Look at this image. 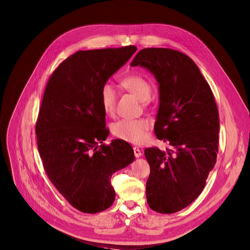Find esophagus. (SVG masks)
<instances>
[{"label":"esophagus","instance_id":"34e87169","mask_svg":"<svg viewBox=\"0 0 250 250\" xmlns=\"http://www.w3.org/2000/svg\"><path fill=\"white\" fill-rule=\"evenodd\" d=\"M133 150H134V155H135V157H140L141 155H142V152H141V150L138 148V147H133Z\"/></svg>","mask_w":250,"mask_h":250}]
</instances>
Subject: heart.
I'll return each mask as SVG.
<instances>
[{
	"label": "heart",
	"mask_w": 250,
	"mask_h": 250,
	"mask_svg": "<svg viewBox=\"0 0 250 250\" xmlns=\"http://www.w3.org/2000/svg\"><path fill=\"white\" fill-rule=\"evenodd\" d=\"M121 85L124 89L135 96L145 105L150 99L152 86L144 77L139 75H129L122 79ZM117 93L112 84H103L100 92V104L106 115H112L115 111ZM150 128V122L146 119H121L113 123L111 131L115 137L133 144L144 141L146 133Z\"/></svg>",
	"instance_id": "heart-1"
}]
</instances>
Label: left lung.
<instances>
[{"instance_id": "8db88e82", "label": "left lung", "mask_w": 250, "mask_h": 250, "mask_svg": "<svg viewBox=\"0 0 250 250\" xmlns=\"http://www.w3.org/2000/svg\"><path fill=\"white\" fill-rule=\"evenodd\" d=\"M130 65L145 67L156 79L154 132L171 147L144 150L150 167L146 199L155 212H179L199 197L216 164L220 123L214 95L196 63L178 50L144 48Z\"/></svg>"}]
</instances>
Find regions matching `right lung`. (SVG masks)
<instances>
[{
    "mask_svg": "<svg viewBox=\"0 0 250 250\" xmlns=\"http://www.w3.org/2000/svg\"><path fill=\"white\" fill-rule=\"evenodd\" d=\"M136 46L80 50L67 57L46 84L36 123L37 146L54 187L83 213L111 207L114 172L134 160L129 143L109 135L100 104L103 84L123 66Z\"/></svg>",
    "mask_w": 250,
    "mask_h": 250,
    "instance_id": "right-lung-1",
    "label": "right lung"
}]
</instances>
